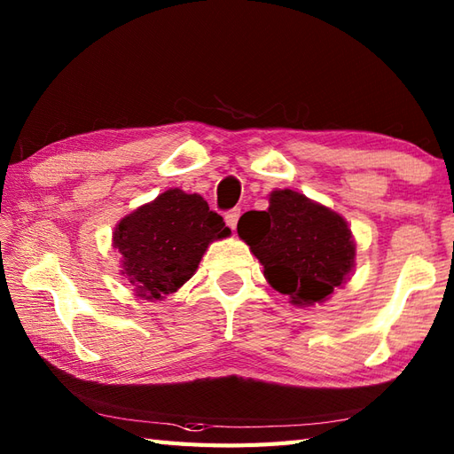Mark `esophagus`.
<instances>
[{"label":"esophagus","instance_id":"1","mask_svg":"<svg viewBox=\"0 0 454 454\" xmlns=\"http://www.w3.org/2000/svg\"><path fill=\"white\" fill-rule=\"evenodd\" d=\"M239 215H242V210H239V208H232V210H228L226 212V224L230 226V228H236V224H238V218H239Z\"/></svg>","mask_w":454,"mask_h":454}]
</instances>
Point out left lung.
Here are the masks:
<instances>
[{"label": "left lung", "instance_id": "8db88e82", "mask_svg": "<svg viewBox=\"0 0 454 454\" xmlns=\"http://www.w3.org/2000/svg\"><path fill=\"white\" fill-rule=\"evenodd\" d=\"M238 236L263 265L267 283L296 306L324 302L355 267L345 218L291 189L273 191L267 210L246 212Z\"/></svg>", "mask_w": 454, "mask_h": 454}]
</instances>
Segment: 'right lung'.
Segmentation results:
<instances>
[{"label": "right lung", "instance_id": "obj_1", "mask_svg": "<svg viewBox=\"0 0 454 454\" xmlns=\"http://www.w3.org/2000/svg\"><path fill=\"white\" fill-rule=\"evenodd\" d=\"M228 236L230 228L205 199L169 189L124 216L113 232V246L137 296L161 301L189 281L215 239Z\"/></svg>", "mask_w": 454, "mask_h": 454}]
</instances>
